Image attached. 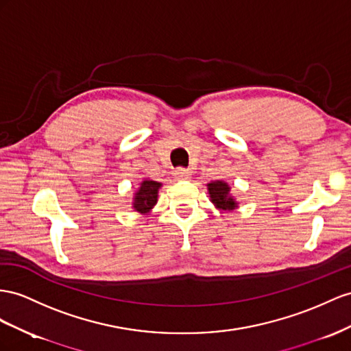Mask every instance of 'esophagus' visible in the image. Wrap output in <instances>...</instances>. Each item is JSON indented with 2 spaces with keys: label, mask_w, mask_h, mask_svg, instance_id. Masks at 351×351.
Returning <instances> with one entry per match:
<instances>
[{
  "label": "esophagus",
  "mask_w": 351,
  "mask_h": 351,
  "mask_svg": "<svg viewBox=\"0 0 351 351\" xmlns=\"http://www.w3.org/2000/svg\"><path fill=\"white\" fill-rule=\"evenodd\" d=\"M191 175V170L190 169H185V167H178L175 170V178L178 179H184V178H188Z\"/></svg>",
  "instance_id": "1"
}]
</instances>
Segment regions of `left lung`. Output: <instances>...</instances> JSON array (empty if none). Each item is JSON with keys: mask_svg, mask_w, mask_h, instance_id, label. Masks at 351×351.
Segmentation results:
<instances>
[{"mask_svg": "<svg viewBox=\"0 0 351 351\" xmlns=\"http://www.w3.org/2000/svg\"><path fill=\"white\" fill-rule=\"evenodd\" d=\"M212 202L217 204V208L222 210H232L236 206V202L230 195V186L223 181H215L208 185Z\"/></svg>", "mask_w": 351, "mask_h": 351, "instance_id": "8db88e82", "label": "left lung"}]
</instances>
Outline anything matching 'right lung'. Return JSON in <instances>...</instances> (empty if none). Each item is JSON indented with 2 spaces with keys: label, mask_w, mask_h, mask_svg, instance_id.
I'll list each match as a JSON object with an SVG mask.
<instances>
[{
  "label": "right lung",
  "mask_w": 351,
  "mask_h": 351,
  "mask_svg": "<svg viewBox=\"0 0 351 351\" xmlns=\"http://www.w3.org/2000/svg\"><path fill=\"white\" fill-rule=\"evenodd\" d=\"M160 186H161L160 182L152 181V179H145V181L141 184L139 191L136 193V195H134L133 208L141 213H147L152 206L157 203Z\"/></svg>",
  "instance_id": "add662e5"
}]
</instances>
